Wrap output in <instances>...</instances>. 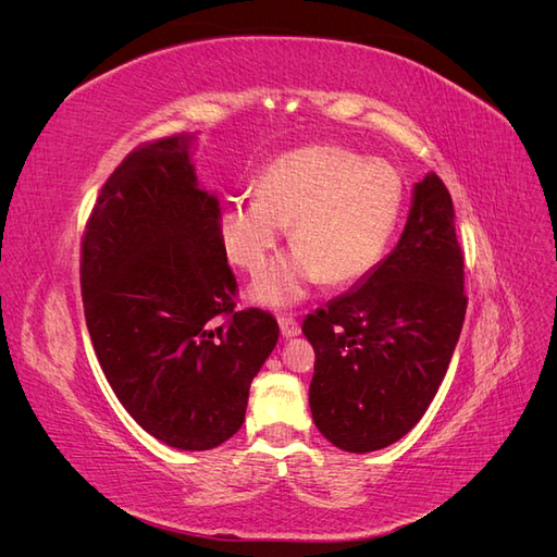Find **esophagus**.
I'll list each match as a JSON object with an SVG mask.
<instances>
[{
	"mask_svg": "<svg viewBox=\"0 0 557 557\" xmlns=\"http://www.w3.org/2000/svg\"><path fill=\"white\" fill-rule=\"evenodd\" d=\"M278 325H281V334L285 336V339H290V336H297V334L301 332V327H299V323H297V318H293V315H288V313L278 315Z\"/></svg>",
	"mask_w": 557,
	"mask_h": 557,
	"instance_id": "1",
	"label": "esophagus"
}]
</instances>
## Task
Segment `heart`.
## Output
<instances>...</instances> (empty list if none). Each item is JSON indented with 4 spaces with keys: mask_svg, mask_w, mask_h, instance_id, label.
Wrapping results in <instances>:
<instances>
[{
    "mask_svg": "<svg viewBox=\"0 0 557 557\" xmlns=\"http://www.w3.org/2000/svg\"><path fill=\"white\" fill-rule=\"evenodd\" d=\"M401 205L404 183L391 164L344 146L311 144L269 162L258 193L234 197L218 230L230 262L256 274L290 225L295 250L269 264L250 288L260 305L288 307L320 278L346 285L372 272Z\"/></svg>",
    "mask_w": 557,
    "mask_h": 557,
    "instance_id": "obj_1",
    "label": "heart"
}]
</instances>
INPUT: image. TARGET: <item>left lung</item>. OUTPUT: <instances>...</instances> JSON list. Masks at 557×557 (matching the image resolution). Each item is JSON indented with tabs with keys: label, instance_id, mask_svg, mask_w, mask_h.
I'll use <instances>...</instances> for the list:
<instances>
[{
	"label": "left lung",
	"instance_id": "obj_1",
	"mask_svg": "<svg viewBox=\"0 0 557 557\" xmlns=\"http://www.w3.org/2000/svg\"><path fill=\"white\" fill-rule=\"evenodd\" d=\"M465 311L453 199L428 174L391 256L301 323L315 350L309 404L320 434L350 453L401 440L440 391Z\"/></svg>",
	"mask_w": 557,
	"mask_h": 557
}]
</instances>
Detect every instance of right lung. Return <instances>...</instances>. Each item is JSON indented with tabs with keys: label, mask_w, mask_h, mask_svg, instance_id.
I'll use <instances>...</instances> for the list:
<instances>
[{
	"label": "right lung",
	"mask_w": 557,
	"mask_h": 557,
	"mask_svg": "<svg viewBox=\"0 0 557 557\" xmlns=\"http://www.w3.org/2000/svg\"><path fill=\"white\" fill-rule=\"evenodd\" d=\"M190 139L146 141L107 178L81 239V295L127 413L166 446L209 450L242 428L278 323L234 311L221 205L197 188Z\"/></svg>",
	"instance_id": "add662e5"
}]
</instances>
